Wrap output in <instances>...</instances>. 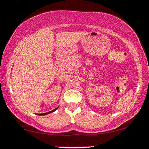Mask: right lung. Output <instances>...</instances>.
<instances>
[{"label":"right lung","mask_w":149,"mask_h":149,"mask_svg":"<svg viewBox=\"0 0 149 149\" xmlns=\"http://www.w3.org/2000/svg\"><path fill=\"white\" fill-rule=\"evenodd\" d=\"M57 109H58V107L57 108V109H54V110L51 111H49V112L45 113H40V116H45V115H47V114H49V113H52V112H54V111H55V110H57ZM38 115H39V114H38Z\"/></svg>","instance_id":"right-lung-1"}]
</instances>
